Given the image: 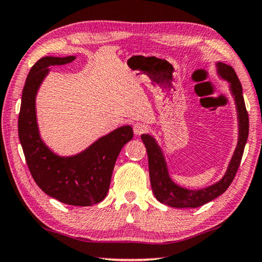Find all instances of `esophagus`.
Returning a JSON list of instances; mask_svg holds the SVG:
<instances>
[{"mask_svg": "<svg viewBox=\"0 0 262 262\" xmlns=\"http://www.w3.org/2000/svg\"><path fill=\"white\" fill-rule=\"evenodd\" d=\"M145 130H146V126L144 124H142V123L134 124V132H135V135H137V136L142 135V134H144V132H145Z\"/></svg>", "mask_w": 262, "mask_h": 262, "instance_id": "1", "label": "esophagus"}]
</instances>
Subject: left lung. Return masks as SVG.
<instances>
[{"instance_id": "8db88e82", "label": "left lung", "mask_w": 262, "mask_h": 262, "mask_svg": "<svg viewBox=\"0 0 262 262\" xmlns=\"http://www.w3.org/2000/svg\"><path fill=\"white\" fill-rule=\"evenodd\" d=\"M217 75L222 80L228 82L229 92L232 94L237 115V143L233 156L230 158L227 170L222 178L206 188L189 189L177 184L170 176L168 163L156 138L150 134H143L142 140L145 144L149 159V173L151 188L156 199L161 203L172 208H197L203 206L216 197L222 195L232 183L238 165L241 163L242 155L247 143L249 120L248 113L242 94V86L236 73L232 66L223 62H216Z\"/></svg>"}]
</instances>
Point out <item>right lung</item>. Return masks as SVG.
<instances>
[{
  "mask_svg": "<svg viewBox=\"0 0 262 262\" xmlns=\"http://www.w3.org/2000/svg\"><path fill=\"white\" fill-rule=\"evenodd\" d=\"M74 60V55L45 56L30 68L22 91L18 138L29 171L45 194L70 206L89 207L107 195L117 157L134 137V131L131 125H123L71 156H60L43 142L37 124V92L51 66Z\"/></svg>",
  "mask_w": 262,
  "mask_h": 262,
  "instance_id": "1",
  "label": "right lung"
}]
</instances>
